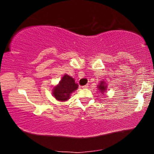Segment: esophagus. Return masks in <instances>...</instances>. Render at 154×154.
<instances>
[{
  "label": "esophagus",
  "mask_w": 154,
  "mask_h": 154,
  "mask_svg": "<svg viewBox=\"0 0 154 154\" xmlns=\"http://www.w3.org/2000/svg\"><path fill=\"white\" fill-rule=\"evenodd\" d=\"M88 87H89V85H84V86H82V88L83 89H85V88H88Z\"/></svg>",
  "instance_id": "obj_1"
}]
</instances>
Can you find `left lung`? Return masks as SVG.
Listing matches in <instances>:
<instances>
[{
	"instance_id": "left-lung-1",
	"label": "left lung",
	"mask_w": 154,
	"mask_h": 154,
	"mask_svg": "<svg viewBox=\"0 0 154 154\" xmlns=\"http://www.w3.org/2000/svg\"><path fill=\"white\" fill-rule=\"evenodd\" d=\"M98 89H99V91H100V93H103L104 92L106 91V90L107 86H106V85L105 84V82H103V81H101L99 85L98 86Z\"/></svg>"
}]
</instances>
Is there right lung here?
I'll return each instance as SVG.
<instances>
[{
  "label": "right lung",
  "instance_id": "1",
  "mask_svg": "<svg viewBox=\"0 0 154 154\" xmlns=\"http://www.w3.org/2000/svg\"><path fill=\"white\" fill-rule=\"evenodd\" d=\"M78 88L75 79L70 76L65 75L59 82V84L54 87L53 95L56 99L61 101H65L70 98L71 94Z\"/></svg>",
  "mask_w": 154,
  "mask_h": 154
}]
</instances>
